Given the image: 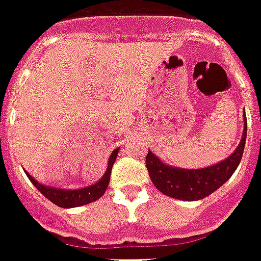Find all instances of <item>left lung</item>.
Masks as SVG:
<instances>
[{
    "label": "left lung",
    "mask_w": 261,
    "mask_h": 261,
    "mask_svg": "<svg viewBox=\"0 0 261 261\" xmlns=\"http://www.w3.org/2000/svg\"><path fill=\"white\" fill-rule=\"evenodd\" d=\"M246 131H248V121L245 116L242 138L232 155L217 165L204 169L188 170L171 167L163 163L149 150L145 162L152 182L162 194L174 199L199 200L209 196L214 191L219 190L225 181H228L241 163L244 155L245 141H246Z\"/></svg>",
    "instance_id": "obj_1"
}]
</instances>
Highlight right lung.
I'll list each match as a JSON object with an SVG mask.
<instances>
[{"label": "right lung", "instance_id": "right-lung-1", "mask_svg": "<svg viewBox=\"0 0 261 261\" xmlns=\"http://www.w3.org/2000/svg\"><path fill=\"white\" fill-rule=\"evenodd\" d=\"M117 153H119V148H116L112 152L111 158L108 160V169H106L103 177L98 182H95L94 185H90V187H86V188H80V190H61V188L47 187V185H42L38 181H36L28 171H26V175L32 181L33 185L47 199L51 200L52 203H55L59 207H77V206H83V204L95 202L96 199H99L102 195L105 194L106 188L109 185L112 167H113V163H115L116 158H117Z\"/></svg>", "mask_w": 261, "mask_h": 261}]
</instances>
